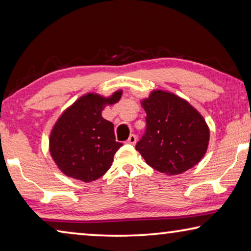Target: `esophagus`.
Wrapping results in <instances>:
<instances>
[{
  "label": "esophagus",
  "instance_id": "esophagus-1",
  "mask_svg": "<svg viewBox=\"0 0 251 251\" xmlns=\"http://www.w3.org/2000/svg\"><path fill=\"white\" fill-rule=\"evenodd\" d=\"M136 142H137V137H136V135H130L129 138L127 139V144H129V145H135Z\"/></svg>",
  "mask_w": 251,
  "mask_h": 251
}]
</instances>
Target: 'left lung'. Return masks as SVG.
Listing matches in <instances>:
<instances>
[{"label":"left lung","instance_id":"1","mask_svg":"<svg viewBox=\"0 0 251 251\" xmlns=\"http://www.w3.org/2000/svg\"><path fill=\"white\" fill-rule=\"evenodd\" d=\"M146 131L137 144L146 163L168 176L197 165L209 144V127L201 114L174 93L154 90L141 100Z\"/></svg>","mask_w":251,"mask_h":251}]
</instances>
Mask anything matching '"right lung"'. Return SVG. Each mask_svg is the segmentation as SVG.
Masks as SVG:
<instances>
[{"mask_svg": "<svg viewBox=\"0 0 251 251\" xmlns=\"http://www.w3.org/2000/svg\"><path fill=\"white\" fill-rule=\"evenodd\" d=\"M122 90L110 96L88 93L69 106L55 122L49 150L54 163L67 177L84 182L99 179L108 171L122 146L115 141L113 123L101 112L121 100Z\"/></svg>", "mask_w": 251, "mask_h": 251, "instance_id": "1", "label": "right lung"}]
</instances>
